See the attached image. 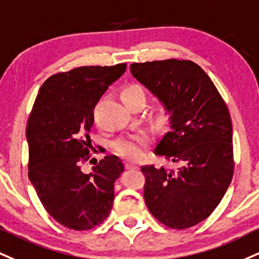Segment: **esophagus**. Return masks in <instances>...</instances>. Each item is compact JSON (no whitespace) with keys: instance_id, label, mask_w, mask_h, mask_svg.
<instances>
[{"instance_id":"34e87169","label":"esophagus","mask_w":259,"mask_h":259,"mask_svg":"<svg viewBox=\"0 0 259 259\" xmlns=\"http://www.w3.org/2000/svg\"><path fill=\"white\" fill-rule=\"evenodd\" d=\"M125 169L132 170V169H139V165L135 163H125Z\"/></svg>"}]
</instances>
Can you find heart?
Masks as SVG:
<instances>
[{"label": "heart", "instance_id": "obj_1", "mask_svg": "<svg viewBox=\"0 0 259 259\" xmlns=\"http://www.w3.org/2000/svg\"><path fill=\"white\" fill-rule=\"evenodd\" d=\"M121 100L126 102H134V101H145L146 100V92L142 85L140 84L133 83L126 85L125 88L121 90ZM149 142V138L147 134L141 133L138 135L127 136V138H123L117 140L114 143V151L121 158H125L129 160H135L140 158L147 147Z\"/></svg>", "mask_w": 259, "mask_h": 259}]
</instances>
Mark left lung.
Listing matches in <instances>:
<instances>
[{"mask_svg":"<svg viewBox=\"0 0 259 259\" xmlns=\"http://www.w3.org/2000/svg\"><path fill=\"white\" fill-rule=\"evenodd\" d=\"M130 71L170 114V130L157 143L154 154L181 165L177 170L141 167L146 205L169 228H189L212 213L232 182L229 111L212 80L195 62H135Z\"/></svg>","mask_w":259,"mask_h":259,"instance_id":"8db88e82","label":"left lung"}]
</instances>
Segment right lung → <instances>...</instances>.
<instances>
[{
  "label": "right lung",
  "instance_id": "add662e5",
  "mask_svg": "<svg viewBox=\"0 0 259 259\" xmlns=\"http://www.w3.org/2000/svg\"><path fill=\"white\" fill-rule=\"evenodd\" d=\"M125 70L126 64H118L53 74L40 87L27 120L29 179L47 212L68 229H93L111 212L123 163L106 155L89 174L82 164L93 148L95 105Z\"/></svg>",
  "mask_w": 259,
  "mask_h": 259
}]
</instances>
